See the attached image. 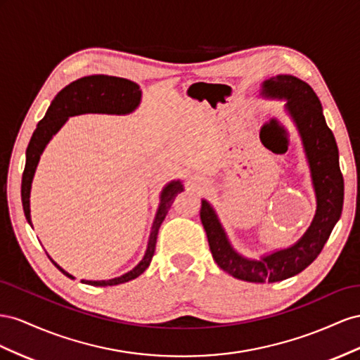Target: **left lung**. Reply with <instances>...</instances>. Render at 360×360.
<instances>
[{"mask_svg":"<svg viewBox=\"0 0 360 360\" xmlns=\"http://www.w3.org/2000/svg\"><path fill=\"white\" fill-rule=\"evenodd\" d=\"M262 95L285 98L303 140L316 193V214L311 228L292 248L279 250L261 261L245 259L235 252L207 200H202L200 220L214 261L221 270L241 281L264 283L281 282L311 265L340 220L344 203V178L333 132L327 127L320 99L312 87L292 75H277L264 81Z\"/></svg>","mask_w":360,"mask_h":360,"instance_id":"1","label":"left lung"}]
</instances>
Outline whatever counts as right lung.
Listing matches in <instances>:
<instances>
[{
    "instance_id": "obj_1",
    "label": "right lung",
    "mask_w": 360,
    "mask_h": 360,
    "mask_svg": "<svg viewBox=\"0 0 360 360\" xmlns=\"http://www.w3.org/2000/svg\"><path fill=\"white\" fill-rule=\"evenodd\" d=\"M141 98L140 87L125 78L117 77H108V75H90L79 78L74 83L66 86L60 94L51 102V105L46 111L45 117L37 123V128L34 129L32 140L28 143L27 148V161L25 169L22 173V186H20V196H22V207L25 217L28 223L32 224L30 219V190H32V181L34 176V172L37 167V162L40 155L46 146V143L51 140L56 132L63 127V123L70 116L83 115V112H108V115H127L134 110ZM182 184L179 181H173L161 193V203L157 212L155 221L152 226V232L148 243V250L145 253V258L140 261V264L123 274L120 277H115L110 281H81L87 285L94 286H112L119 283H125L132 279H136L143 271H145L150 261L152 256L155 253L157 237L162 220L172 207V203L176 198V194L181 193ZM53 261V259H51ZM53 264L65 276L74 279V276L66 273L61 266H58L54 261Z\"/></svg>"
}]
</instances>
